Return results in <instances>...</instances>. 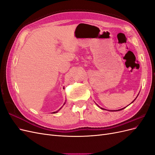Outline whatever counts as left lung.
<instances>
[{
    "label": "left lung",
    "instance_id": "left-lung-1",
    "mask_svg": "<svg viewBox=\"0 0 155 155\" xmlns=\"http://www.w3.org/2000/svg\"><path fill=\"white\" fill-rule=\"evenodd\" d=\"M138 96H137V97H138ZM137 97H136V98H135V99H134V100H133V101L132 102H131V104H133V103L134 102V101H135V100H136V99H137ZM130 104H129V105H130ZM96 105H97V104H96ZM97 105L98 107H100L99 105ZM127 106H128V105H127ZM125 107L123 108V109H118V110H109V111H113V112H114V111H119V110H123L124 109H125ZM100 108H101V109H103V110H104V109H103V108H101V107H100Z\"/></svg>",
    "mask_w": 155,
    "mask_h": 155
}]
</instances>
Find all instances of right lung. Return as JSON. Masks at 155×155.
Here are the masks:
<instances>
[{"label":"right lung","instance_id":"obj_1","mask_svg":"<svg viewBox=\"0 0 155 155\" xmlns=\"http://www.w3.org/2000/svg\"><path fill=\"white\" fill-rule=\"evenodd\" d=\"M65 104H66V103H65V102H64V104H63V105H64ZM61 108H62V107H61V108H60V109H59V110H58V111H55V112H52V113H54V114H55V113H57V112H58V111H59V110H60L61 109Z\"/></svg>","mask_w":155,"mask_h":155}]
</instances>
